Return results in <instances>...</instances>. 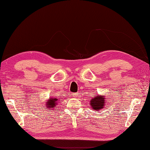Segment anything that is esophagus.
Segmentation results:
<instances>
[{
    "mask_svg": "<svg viewBox=\"0 0 150 150\" xmlns=\"http://www.w3.org/2000/svg\"><path fill=\"white\" fill-rule=\"evenodd\" d=\"M72 96H74V97H77L78 94H77V93H72Z\"/></svg>",
    "mask_w": 150,
    "mask_h": 150,
    "instance_id": "34e87169",
    "label": "esophagus"
}]
</instances>
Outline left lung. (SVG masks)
<instances>
[{
  "label": "left lung",
  "instance_id": "obj_1",
  "mask_svg": "<svg viewBox=\"0 0 150 150\" xmlns=\"http://www.w3.org/2000/svg\"><path fill=\"white\" fill-rule=\"evenodd\" d=\"M105 98L102 95H97L93 97L92 99L90 100L91 108L97 111L103 109L105 105Z\"/></svg>",
  "mask_w": 150,
  "mask_h": 150
}]
</instances>
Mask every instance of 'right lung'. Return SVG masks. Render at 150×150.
I'll use <instances>...</instances> for the list:
<instances>
[{"mask_svg": "<svg viewBox=\"0 0 150 150\" xmlns=\"http://www.w3.org/2000/svg\"><path fill=\"white\" fill-rule=\"evenodd\" d=\"M59 99L57 98L56 97H52V98H49L48 100L45 101V106H46V109H47V110L50 109L52 111H53L54 108H56V105H57L58 102H59Z\"/></svg>", "mask_w": 150, "mask_h": 150, "instance_id": "right-lung-1", "label": "right lung"}]
</instances>
